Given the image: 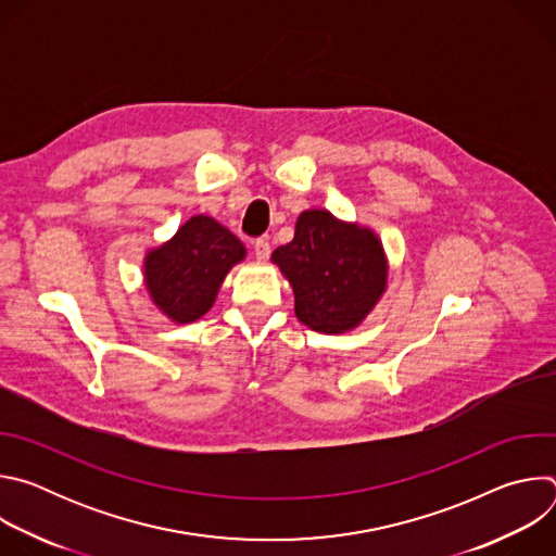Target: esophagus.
I'll use <instances>...</instances> for the list:
<instances>
[{
	"label": "esophagus",
	"mask_w": 556,
	"mask_h": 556,
	"mask_svg": "<svg viewBox=\"0 0 556 556\" xmlns=\"http://www.w3.org/2000/svg\"><path fill=\"white\" fill-rule=\"evenodd\" d=\"M253 251H255V257L260 260V262H266L268 257H270V244H268V240H255L253 242Z\"/></svg>",
	"instance_id": "obj_1"
}]
</instances>
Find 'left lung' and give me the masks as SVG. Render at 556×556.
I'll return each mask as SVG.
<instances>
[{
	"instance_id": "8db88e82",
	"label": "left lung",
	"mask_w": 556,
	"mask_h": 556,
	"mask_svg": "<svg viewBox=\"0 0 556 556\" xmlns=\"http://www.w3.org/2000/svg\"><path fill=\"white\" fill-rule=\"evenodd\" d=\"M290 281L294 314L321 334H343L365 321L387 288V257L371 228L330 211H303L292 242L273 253Z\"/></svg>"
}]
</instances>
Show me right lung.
<instances>
[{"label": "right lung", "instance_id": "right-lung-1", "mask_svg": "<svg viewBox=\"0 0 556 556\" xmlns=\"http://www.w3.org/2000/svg\"><path fill=\"white\" fill-rule=\"evenodd\" d=\"M244 257V244L228 228L193 215L169 242L147 253L144 286L174 324H193L213 307L224 277Z\"/></svg>", "mask_w": 556, "mask_h": 556}]
</instances>
